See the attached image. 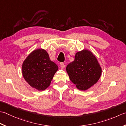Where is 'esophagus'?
I'll return each instance as SVG.
<instances>
[{
	"instance_id": "esophagus-1",
	"label": "esophagus",
	"mask_w": 126,
	"mask_h": 126,
	"mask_svg": "<svg viewBox=\"0 0 126 126\" xmlns=\"http://www.w3.org/2000/svg\"><path fill=\"white\" fill-rule=\"evenodd\" d=\"M65 64H64V63H60V67L62 68H65Z\"/></svg>"
}]
</instances>
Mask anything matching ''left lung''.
Returning a JSON list of instances; mask_svg holds the SVG:
<instances>
[{
  "instance_id": "obj_1",
  "label": "left lung",
  "mask_w": 126,
  "mask_h": 126,
  "mask_svg": "<svg viewBox=\"0 0 126 126\" xmlns=\"http://www.w3.org/2000/svg\"><path fill=\"white\" fill-rule=\"evenodd\" d=\"M70 80L77 88L85 91L96 84L101 77L102 68L91 51L84 49L76 54L74 60L66 67Z\"/></svg>"
}]
</instances>
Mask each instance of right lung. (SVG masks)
I'll return each instance as SVG.
<instances>
[{"instance_id":"add662e5","label":"right lung","mask_w":126,"mask_h":126,"mask_svg":"<svg viewBox=\"0 0 126 126\" xmlns=\"http://www.w3.org/2000/svg\"><path fill=\"white\" fill-rule=\"evenodd\" d=\"M58 66L50 60L43 49L34 50L28 55L22 65V74L33 88L43 91L50 85Z\"/></svg>"}]
</instances>
